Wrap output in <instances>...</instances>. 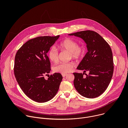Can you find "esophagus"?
Here are the masks:
<instances>
[{"label":"esophagus","mask_w":128,"mask_h":128,"mask_svg":"<svg viewBox=\"0 0 128 128\" xmlns=\"http://www.w3.org/2000/svg\"><path fill=\"white\" fill-rule=\"evenodd\" d=\"M62 76H63V78H65V77L67 76V74H62Z\"/></svg>","instance_id":"esophagus-1"}]
</instances>
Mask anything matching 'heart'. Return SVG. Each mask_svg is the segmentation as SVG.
I'll return each instance as SVG.
<instances>
[{"label": "heart", "mask_w": 128, "mask_h": 128, "mask_svg": "<svg viewBox=\"0 0 128 128\" xmlns=\"http://www.w3.org/2000/svg\"><path fill=\"white\" fill-rule=\"evenodd\" d=\"M61 50H67L70 52V58L78 59L81 58L84 52V48L78 45V42L72 39L66 38L61 42L58 46ZM48 57L54 63H57L59 61L58 52L54 47H52L48 52ZM75 64L74 62H64L59 63L53 67L54 72L66 74L70 72L74 68Z\"/></svg>", "instance_id": "1"}]
</instances>
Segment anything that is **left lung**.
<instances>
[{
	"label": "left lung",
	"instance_id": "8db88e82",
	"mask_svg": "<svg viewBox=\"0 0 128 128\" xmlns=\"http://www.w3.org/2000/svg\"><path fill=\"white\" fill-rule=\"evenodd\" d=\"M69 35L82 38L88 50L77 67L78 70H83L84 73H74V87L84 97H97L104 92L112 77L114 66L110 46L101 35L93 31H82ZM87 70L88 75L85 74ZM84 74L86 78H83Z\"/></svg>",
	"mask_w": 128,
	"mask_h": 128
}]
</instances>
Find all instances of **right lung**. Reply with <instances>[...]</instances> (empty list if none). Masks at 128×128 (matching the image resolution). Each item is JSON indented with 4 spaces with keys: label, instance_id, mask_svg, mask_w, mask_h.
<instances>
[{
    "label": "right lung",
    "instance_id": "add662e5",
    "mask_svg": "<svg viewBox=\"0 0 128 128\" xmlns=\"http://www.w3.org/2000/svg\"><path fill=\"white\" fill-rule=\"evenodd\" d=\"M56 36H39L30 40L17 51L14 74L25 94L32 100L44 103L56 95L63 77L54 73L46 80L50 72V63L47 52L59 38Z\"/></svg>",
    "mask_w": 128,
    "mask_h": 128
}]
</instances>
